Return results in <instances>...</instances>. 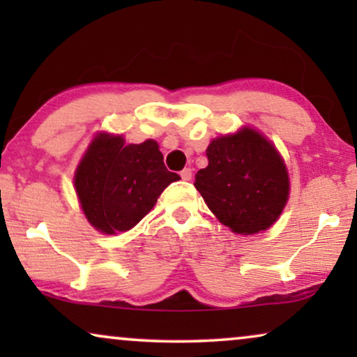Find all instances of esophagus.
I'll return each mask as SVG.
<instances>
[{
  "instance_id": "obj_1",
  "label": "esophagus",
  "mask_w": 357,
  "mask_h": 357,
  "mask_svg": "<svg viewBox=\"0 0 357 357\" xmlns=\"http://www.w3.org/2000/svg\"><path fill=\"white\" fill-rule=\"evenodd\" d=\"M180 177H182V180H190V178H192V169L185 167L182 172H180Z\"/></svg>"
}]
</instances>
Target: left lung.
Instances as JSON below:
<instances>
[{
  "instance_id": "1",
  "label": "left lung",
  "mask_w": 357,
  "mask_h": 357,
  "mask_svg": "<svg viewBox=\"0 0 357 357\" xmlns=\"http://www.w3.org/2000/svg\"><path fill=\"white\" fill-rule=\"evenodd\" d=\"M206 155L208 167L195 175V187L214 216L242 236L266 231L289 195L286 165L275 146L243 128L213 139Z\"/></svg>"
}]
</instances>
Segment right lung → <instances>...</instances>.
<instances>
[{
  "label": "right lung",
  "mask_w": 357,
  "mask_h": 357,
  "mask_svg": "<svg viewBox=\"0 0 357 357\" xmlns=\"http://www.w3.org/2000/svg\"><path fill=\"white\" fill-rule=\"evenodd\" d=\"M177 174L164 165L155 141L125 144L121 136H96L75 175V187L87 221L105 234L136 226Z\"/></svg>",
  "instance_id": "right-lung-1"
}]
</instances>
